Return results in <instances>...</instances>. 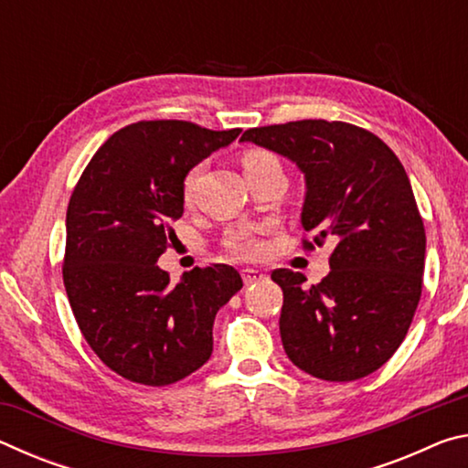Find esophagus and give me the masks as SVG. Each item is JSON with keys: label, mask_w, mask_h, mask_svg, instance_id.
Segmentation results:
<instances>
[{"label": "esophagus", "mask_w": 468, "mask_h": 468, "mask_svg": "<svg viewBox=\"0 0 468 468\" xmlns=\"http://www.w3.org/2000/svg\"><path fill=\"white\" fill-rule=\"evenodd\" d=\"M241 276H243V282L248 284V287H250V284H258V282L266 281V274L260 272V271H253V268H245Z\"/></svg>", "instance_id": "esophagus-1"}]
</instances>
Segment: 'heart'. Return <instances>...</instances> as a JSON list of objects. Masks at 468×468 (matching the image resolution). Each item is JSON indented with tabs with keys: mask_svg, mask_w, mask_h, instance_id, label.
<instances>
[{
	"mask_svg": "<svg viewBox=\"0 0 468 468\" xmlns=\"http://www.w3.org/2000/svg\"><path fill=\"white\" fill-rule=\"evenodd\" d=\"M274 163H279L276 161V156L266 153V150H248V153L241 156V165H243L245 173L256 171L260 167H266V165H274ZM192 181H194V176H187L186 184H184L186 197H189V192H192ZM227 245H229V250H231L233 253H239V256H256V253L260 251V243L256 237H251V235H233L231 239L227 241Z\"/></svg>",
	"mask_w": 468,
	"mask_h": 468,
	"instance_id": "heart-1",
	"label": "heart"
}]
</instances>
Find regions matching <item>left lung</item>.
<instances>
[{"label": "left lung", "instance_id": "1", "mask_svg": "<svg viewBox=\"0 0 468 468\" xmlns=\"http://www.w3.org/2000/svg\"><path fill=\"white\" fill-rule=\"evenodd\" d=\"M241 140L297 165L301 225L318 245L336 241L328 276L310 289L301 272H272L284 353L328 382L374 374L405 340L421 297L425 229L405 167L378 136L345 122L266 125Z\"/></svg>", "mask_w": 468, "mask_h": 468}]
</instances>
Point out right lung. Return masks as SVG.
Instances as JSON below:
<instances>
[{
	"instance_id": "1",
	"label": "right lung",
	"mask_w": 468,
	"mask_h": 468,
	"mask_svg": "<svg viewBox=\"0 0 468 468\" xmlns=\"http://www.w3.org/2000/svg\"><path fill=\"white\" fill-rule=\"evenodd\" d=\"M241 130L177 120L115 132L69 197L63 284L99 359L130 382L167 386L212 355L217 312L243 287L235 268H194L173 284L156 266L184 215V181Z\"/></svg>"
}]
</instances>
